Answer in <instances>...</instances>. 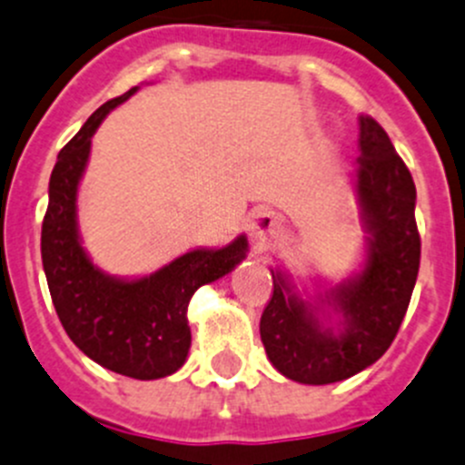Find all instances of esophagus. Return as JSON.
Instances as JSON below:
<instances>
[{"label": "esophagus", "instance_id": "34e87169", "mask_svg": "<svg viewBox=\"0 0 465 465\" xmlns=\"http://www.w3.org/2000/svg\"><path fill=\"white\" fill-rule=\"evenodd\" d=\"M280 229V220L272 211H257L252 215V223H250V236H252L254 242H266L271 241L272 236L277 233Z\"/></svg>", "mask_w": 465, "mask_h": 465}]
</instances>
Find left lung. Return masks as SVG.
<instances>
[{
	"label": "left lung",
	"instance_id": "1",
	"mask_svg": "<svg viewBox=\"0 0 465 465\" xmlns=\"http://www.w3.org/2000/svg\"><path fill=\"white\" fill-rule=\"evenodd\" d=\"M355 190L367 232V259L358 275L312 305L293 292L284 272L271 271L272 296L259 332L272 367L298 383H337L374 364L397 337L413 296L422 245L415 183L388 133L370 114H360ZM323 304L341 314L335 326L318 321Z\"/></svg>",
	"mask_w": 465,
	"mask_h": 465
}]
</instances>
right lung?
Segmentation results:
<instances>
[{
  "label": "right lung",
  "mask_w": 465,
  "mask_h": 465,
  "mask_svg": "<svg viewBox=\"0 0 465 465\" xmlns=\"http://www.w3.org/2000/svg\"><path fill=\"white\" fill-rule=\"evenodd\" d=\"M134 91L98 107L56 155L41 257L56 316L73 344L105 370L153 381L185 362L193 340L185 314L190 298L202 284L232 272L245 259L247 241L238 236L220 250H193L140 280H119L91 263L77 232V185L95 128Z\"/></svg>",
  "instance_id": "right-lung-1"
}]
</instances>
